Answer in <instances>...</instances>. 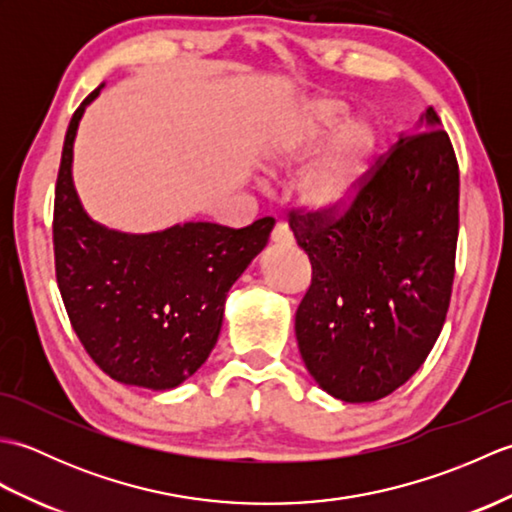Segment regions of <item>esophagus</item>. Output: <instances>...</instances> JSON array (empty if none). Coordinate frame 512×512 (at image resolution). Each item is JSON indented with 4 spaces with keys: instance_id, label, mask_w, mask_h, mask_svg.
Listing matches in <instances>:
<instances>
[{
    "instance_id": "obj_1",
    "label": "esophagus",
    "mask_w": 512,
    "mask_h": 512,
    "mask_svg": "<svg viewBox=\"0 0 512 512\" xmlns=\"http://www.w3.org/2000/svg\"><path fill=\"white\" fill-rule=\"evenodd\" d=\"M270 239H273V244H277V246H292V242H295V237H292L288 224H284V222H279L273 228V235H270Z\"/></svg>"
}]
</instances>
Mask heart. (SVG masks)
I'll return each mask as SVG.
<instances>
[{"label": "heart", "instance_id": "obj_1", "mask_svg": "<svg viewBox=\"0 0 512 512\" xmlns=\"http://www.w3.org/2000/svg\"><path fill=\"white\" fill-rule=\"evenodd\" d=\"M345 105L317 96L301 105L295 121L266 156V171L279 173L303 165L323 136L341 123ZM376 151V134L363 118H347L299 178V195L319 213H343L361 195Z\"/></svg>", "mask_w": 512, "mask_h": 512}]
</instances>
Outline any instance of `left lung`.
Here are the masks:
<instances>
[{"label":"left lung","mask_w":512,"mask_h":512,"mask_svg":"<svg viewBox=\"0 0 512 512\" xmlns=\"http://www.w3.org/2000/svg\"><path fill=\"white\" fill-rule=\"evenodd\" d=\"M460 171L433 107L400 134L339 220L290 213L312 264L295 314L303 363L345 402L389 396L418 372L447 319Z\"/></svg>","instance_id":"1"}]
</instances>
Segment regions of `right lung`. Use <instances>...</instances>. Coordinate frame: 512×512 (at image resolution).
Returning a JSON list of instances; mask_svg holds the SVG:
<instances>
[{
    "mask_svg": "<svg viewBox=\"0 0 512 512\" xmlns=\"http://www.w3.org/2000/svg\"><path fill=\"white\" fill-rule=\"evenodd\" d=\"M101 88L65 134L52 224L57 284L76 336L107 376L167 391L209 358L228 290L262 253L275 220L237 231L184 222L140 235L94 222L74 189L72 158L85 107Z\"/></svg>",
    "mask_w": 512,
    "mask_h": 512,
    "instance_id": "right-lung-1",
    "label": "right lung"
}]
</instances>
